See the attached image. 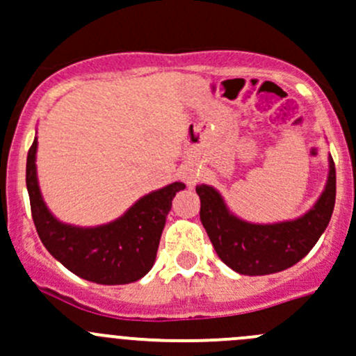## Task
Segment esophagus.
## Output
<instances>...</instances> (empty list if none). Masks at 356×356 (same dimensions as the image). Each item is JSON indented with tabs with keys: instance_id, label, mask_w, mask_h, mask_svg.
<instances>
[{
	"instance_id": "esophagus-1",
	"label": "esophagus",
	"mask_w": 356,
	"mask_h": 356,
	"mask_svg": "<svg viewBox=\"0 0 356 356\" xmlns=\"http://www.w3.org/2000/svg\"><path fill=\"white\" fill-rule=\"evenodd\" d=\"M181 177H182V181L188 182V184H193V182L197 181V175H195V170H191V168H182Z\"/></svg>"
}]
</instances>
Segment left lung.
<instances>
[{"mask_svg": "<svg viewBox=\"0 0 356 356\" xmlns=\"http://www.w3.org/2000/svg\"><path fill=\"white\" fill-rule=\"evenodd\" d=\"M197 193L200 221L221 261L244 275L274 274L300 261L330 223L335 205V165L330 156L323 193L305 214L291 221L249 223L232 214L212 186H197Z\"/></svg>", "mask_w": 356, "mask_h": 356, "instance_id": "obj_1", "label": "left lung"}]
</instances>
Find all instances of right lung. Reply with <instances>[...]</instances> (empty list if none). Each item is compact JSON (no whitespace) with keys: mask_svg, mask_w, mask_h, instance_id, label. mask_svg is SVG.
<instances>
[{"mask_svg":"<svg viewBox=\"0 0 356 356\" xmlns=\"http://www.w3.org/2000/svg\"><path fill=\"white\" fill-rule=\"evenodd\" d=\"M36 145L28 152L26 186L33 221L49 253L70 272L98 284H128L152 268L172 200L186 186L172 182L137 200L121 218L92 228L61 223L52 216L36 177Z\"/></svg>","mask_w":356,"mask_h":356,"instance_id":"obj_1","label":"right lung"}]
</instances>
